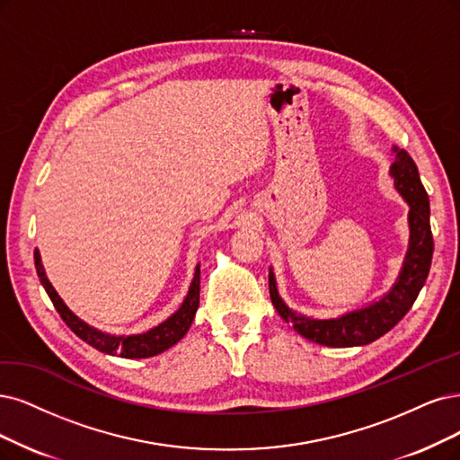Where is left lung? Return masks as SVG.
Wrapping results in <instances>:
<instances>
[{
  "instance_id": "obj_1",
  "label": "left lung",
  "mask_w": 460,
  "mask_h": 460,
  "mask_svg": "<svg viewBox=\"0 0 460 460\" xmlns=\"http://www.w3.org/2000/svg\"><path fill=\"white\" fill-rule=\"evenodd\" d=\"M396 153L394 163L390 164V176L394 178L396 191L410 204V246L400 275L379 301L369 303L364 309L350 311L339 318H311L292 311L282 301L277 290L273 269H269V294L279 314L290 322L294 330L307 337L309 341L326 347H362L369 345L393 330L398 322L413 307V303L427 282L434 241L430 231V202L429 195L419 178V170L410 153L393 147Z\"/></svg>"
}]
</instances>
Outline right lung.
<instances>
[{"label":"right lung","instance_id":"1","mask_svg":"<svg viewBox=\"0 0 460 460\" xmlns=\"http://www.w3.org/2000/svg\"><path fill=\"white\" fill-rule=\"evenodd\" d=\"M33 260H36V270L38 277L45 288V292L49 294L50 301H53L55 309L58 311L60 318L66 322L67 328H70L79 339H83L84 343H89L100 352H106L111 356H121V358H149V356H157L164 352L166 349L174 347L180 339L190 330L191 322L195 318V313L199 309V292H200V265L195 269V277L190 286V292H187L181 307L172 314L168 316L164 322H161L159 326L151 328L144 333H136V335H113L100 332L93 326H89L87 322H83L77 318L70 309L66 307V303L60 299L53 284L49 282L45 269L41 265V256L40 250L33 252Z\"/></svg>","mask_w":460,"mask_h":460}]
</instances>
